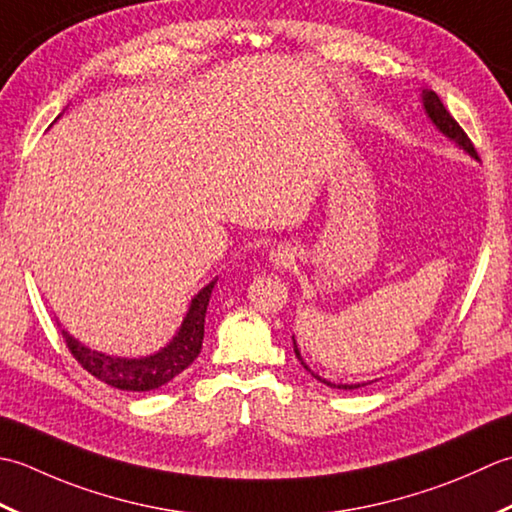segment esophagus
<instances>
[{
	"instance_id": "esophagus-1",
	"label": "esophagus",
	"mask_w": 512,
	"mask_h": 512,
	"mask_svg": "<svg viewBox=\"0 0 512 512\" xmlns=\"http://www.w3.org/2000/svg\"><path fill=\"white\" fill-rule=\"evenodd\" d=\"M271 260H274L276 265H287L289 260H291V254L287 252V249H274V252H271Z\"/></svg>"
}]
</instances>
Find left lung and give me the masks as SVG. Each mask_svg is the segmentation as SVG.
<instances>
[{"label":"left lung","mask_w":512,"mask_h":512,"mask_svg":"<svg viewBox=\"0 0 512 512\" xmlns=\"http://www.w3.org/2000/svg\"><path fill=\"white\" fill-rule=\"evenodd\" d=\"M422 101H424V110H426V114H429L431 117V121L437 125V128H440V132L442 134H446L448 139H453L457 145H460V148H464L468 154L471 156H475V159H479L477 156V152H475V145H473V141L468 139V134L462 130V125L457 123L453 117H451V112H448L446 108H444V103L440 101V97L435 95L433 90H424L422 92ZM294 351H296V358L300 360V364L302 367H305L311 375H314V378H318V375L311 371L305 362H302V358H300V351H298V347H296V342H294ZM320 382H325L327 387H331V389H358V387H362V384H333V382H329V380H322V378H318Z\"/></svg>","instance_id":"1"}]
</instances>
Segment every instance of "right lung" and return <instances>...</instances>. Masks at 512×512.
Segmentation results:
<instances>
[{"mask_svg": "<svg viewBox=\"0 0 512 512\" xmlns=\"http://www.w3.org/2000/svg\"><path fill=\"white\" fill-rule=\"evenodd\" d=\"M214 283L198 291L179 333H176L168 347L161 349L159 353H154V356L139 358V360L110 358L106 353L83 347V344H79L66 331H61V336H64V342L68 351L72 353V358H75L88 373L95 375V378L110 384V387L121 389V391L159 389L163 384H168L172 378H176L181 371L190 367V364L198 358V353H201L203 333H205V311H207V305H210Z\"/></svg>", "mask_w": 512, "mask_h": 512, "instance_id": "right-lung-1", "label": "right lung"}]
</instances>
